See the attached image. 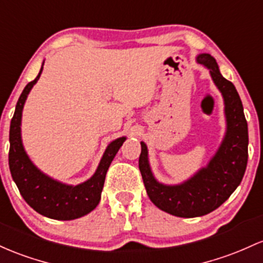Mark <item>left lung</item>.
I'll return each instance as SVG.
<instances>
[{
	"instance_id": "left-lung-1",
	"label": "left lung",
	"mask_w": 263,
	"mask_h": 263,
	"mask_svg": "<svg viewBox=\"0 0 263 263\" xmlns=\"http://www.w3.org/2000/svg\"><path fill=\"white\" fill-rule=\"evenodd\" d=\"M197 62L209 68L224 101L227 129L217 152L207 166L198 170L191 178L171 186L160 183L155 178L145 142H141L138 160L149 200L162 211L186 218L207 215L218 209L241 183L249 158V128L237 89L222 76L211 54H198Z\"/></svg>"
}]
</instances>
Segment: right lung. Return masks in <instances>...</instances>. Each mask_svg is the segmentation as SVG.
I'll use <instances>...</instances> for the list:
<instances>
[{
	"mask_svg": "<svg viewBox=\"0 0 263 263\" xmlns=\"http://www.w3.org/2000/svg\"><path fill=\"white\" fill-rule=\"evenodd\" d=\"M42 70L43 63L39 76L27 83L17 101L10 126L8 164L11 176L18 187L20 193L34 211L53 220L70 221L82 217L96 209L101 200V192L109 164L125 142L126 137L112 141L101 158L95 175L76 186L59 182L40 171L30 160L22 145L21 120L26 99L34 83L39 81Z\"/></svg>",
	"mask_w": 263,
	"mask_h": 263,
	"instance_id": "obj_1",
	"label": "right lung"
}]
</instances>
